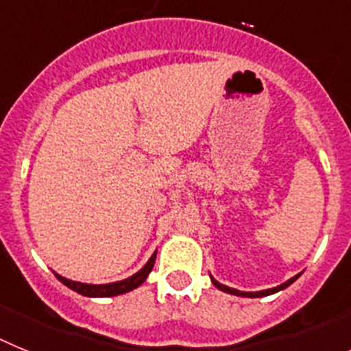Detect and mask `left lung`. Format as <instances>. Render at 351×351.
Here are the masks:
<instances>
[{
  "label": "left lung",
  "instance_id": "8db88e82",
  "mask_svg": "<svg viewBox=\"0 0 351 351\" xmlns=\"http://www.w3.org/2000/svg\"><path fill=\"white\" fill-rule=\"evenodd\" d=\"M300 274H302V272H299V274H295V276H293V278H290V280H288V281H285V283L278 285V287L267 288V290H260V291H241V290H235V288L226 287V285H221V283H219V281H216L210 274H209V276H210V281H213V285H214V287H216V288H218V290L225 291V293H232V295H237V297H251V299H255V297H267V295H272V293H276V291L285 290V288L290 287V285L293 283V281L299 280Z\"/></svg>",
  "mask_w": 351,
  "mask_h": 351
}]
</instances>
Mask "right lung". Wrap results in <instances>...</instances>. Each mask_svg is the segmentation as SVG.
Masks as SVG:
<instances>
[{
    "instance_id": "1",
    "label": "right lung",
    "mask_w": 351,
    "mask_h": 351,
    "mask_svg": "<svg viewBox=\"0 0 351 351\" xmlns=\"http://www.w3.org/2000/svg\"><path fill=\"white\" fill-rule=\"evenodd\" d=\"M156 253L154 251L151 258L147 260L144 267L141 269L138 272H135L133 276L126 278V280H121V281H114V283H105V285H91V283H80V281H71L68 278H63L60 276L58 272H54L56 278L68 287L70 290L77 291L80 295L84 297H116L121 295V293H128V291L135 290V288L141 287L145 280H147L149 272L153 271V265H154V260H156Z\"/></svg>"
}]
</instances>
